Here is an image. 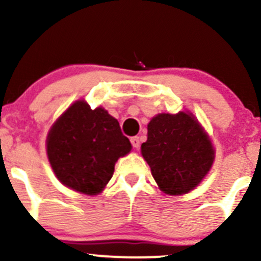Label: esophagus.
Returning <instances> with one entry per match:
<instances>
[{"label":"esophagus","mask_w":261,"mask_h":261,"mask_svg":"<svg viewBox=\"0 0 261 261\" xmlns=\"http://www.w3.org/2000/svg\"><path fill=\"white\" fill-rule=\"evenodd\" d=\"M130 141H131V145H133L134 148H139L140 147V139H139V137H137V136L131 137Z\"/></svg>","instance_id":"1"}]
</instances>
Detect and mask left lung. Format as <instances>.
<instances>
[{
    "mask_svg": "<svg viewBox=\"0 0 261 261\" xmlns=\"http://www.w3.org/2000/svg\"><path fill=\"white\" fill-rule=\"evenodd\" d=\"M147 130L141 153L161 190L182 195L195 189L215 160L211 140L195 116L185 112L158 114Z\"/></svg>",
    "mask_w": 261,
    "mask_h": 261,
    "instance_id": "obj_1",
    "label": "left lung"
}]
</instances>
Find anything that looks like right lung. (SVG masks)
<instances>
[{
  "label": "right lung",
  "mask_w": 261,
  "mask_h": 261,
  "mask_svg": "<svg viewBox=\"0 0 261 261\" xmlns=\"http://www.w3.org/2000/svg\"><path fill=\"white\" fill-rule=\"evenodd\" d=\"M131 151L118 120L106 109L77 100L56 120L46 139L51 168L65 187L98 195L114 174L116 161Z\"/></svg>",
  "instance_id": "obj_1"
}]
</instances>
